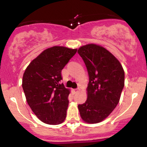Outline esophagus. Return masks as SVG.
<instances>
[{"mask_svg":"<svg viewBox=\"0 0 147 147\" xmlns=\"http://www.w3.org/2000/svg\"><path fill=\"white\" fill-rule=\"evenodd\" d=\"M79 88H77V89H74V90H73V92H74V93H77V92H79Z\"/></svg>","mask_w":147,"mask_h":147,"instance_id":"34e87169","label":"esophagus"}]
</instances>
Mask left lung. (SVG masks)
Segmentation results:
<instances>
[{
    "instance_id": "8db88e82",
    "label": "left lung",
    "mask_w": 147,
    "mask_h": 147,
    "mask_svg": "<svg viewBox=\"0 0 147 147\" xmlns=\"http://www.w3.org/2000/svg\"><path fill=\"white\" fill-rule=\"evenodd\" d=\"M77 52L89 76L88 98L78 109L84 122L96 124L105 119L119 103L124 86V69L114 55L100 45H84Z\"/></svg>"
}]
</instances>
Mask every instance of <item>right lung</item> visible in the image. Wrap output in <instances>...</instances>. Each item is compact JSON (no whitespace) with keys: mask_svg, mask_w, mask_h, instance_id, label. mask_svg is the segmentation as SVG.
<instances>
[{"mask_svg":"<svg viewBox=\"0 0 147 147\" xmlns=\"http://www.w3.org/2000/svg\"><path fill=\"white\" fill-rule=\"evenodd\" d=\"M77 50L63 46L48 48L25 69L22 86L27 102L45 124L57 125L65 120L70 90L60 84L61 70Z\"/></svg>","mask_w":147,"mask_h":147,"instance_id":"obj_1","label":"right lung"}]
</instances>
